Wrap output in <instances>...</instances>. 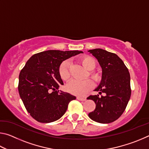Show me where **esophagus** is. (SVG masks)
I'll list each match as a JSON object with an SVG mask.
<instances>
[{
  "mask_svg": "<svg viewBox=\"0 0 149 149\" xmlns=\"http://www.w3.org/2000/svg\"><path fill=\"white\" fill-rule=\"evenodd\" d=\"M77 99L79 100H81V101H85V100H86V98H83V97H77Z\"/></svg>",
  "mask_w": 149,
  "mask_h": 149,
  "instance_id": "obj_1",
  "label": "esophagus"
}]
</instances>
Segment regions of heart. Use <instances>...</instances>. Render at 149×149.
Returning a JSON list of instances; mask_svg holds the SVG:
<instances>
[{
	"label": "heart",
	"instance_id": "obj_1",
	"mask_svg": "<svg viewBox=\"0 0 149 149\" xmlns=\"http://www.w3.org/2000/svg\"><path fill=\"white\" fill-rule=\"evenodd\" d=\"M81 63L88 70H93L97 65L96 60L93 58L86 56L81 58ZM71 62L67 60L63 62L59 68V74L63 80H68L70 77V68ZM91 77L96 81L100 79V76L97 73H91ZM93 86V82L89 79L79 81L77 79H72L66 85V90L71 94L80 96H84L92 89Z\"/></svg>",
	"mask_w": 149,
	"mask_h": 149
}]
</instances>
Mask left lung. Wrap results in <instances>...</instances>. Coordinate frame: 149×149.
<instances>
[{"label":"left lung","mask_w":149,"mask_h":149,"mask_svg":"<svg viewBox=\"0 0 149 149\" xmlns=\"http://www.w3.org/2000/svg\"><path fill=\"white\" fill-rule=\"evenodd\" d=\"M97 59L102 68V79L94 91L105 96L91 95L87 99L96 104L89 117L100 123H109L118 119L124 112L131 97L130 75L119 56L102 49L88 50Z\"/></svg>","instance_id":"8db88e82"}]
</instances>
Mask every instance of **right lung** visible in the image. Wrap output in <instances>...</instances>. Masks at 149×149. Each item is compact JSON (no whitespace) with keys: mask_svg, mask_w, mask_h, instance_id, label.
Instances as JSON below:
<instances>
[{"mask_svg":"<svg viewBox=\"0 0 149 149\" xmlns=\"http://www.w3.org/2000/svg\"><path fill=\"white\" fill-rule=\"evenodd\" d=\"M82 51L49 50L37 53L27 60L19 75L18 91L26 110L37 122H53L66 112L76 97L60 91L64 85L59 74L62 62Z\"/></svg>","mask_w":149,"mask_h":149,"instance_id":"1","label":"right lung"}]
</instances>
